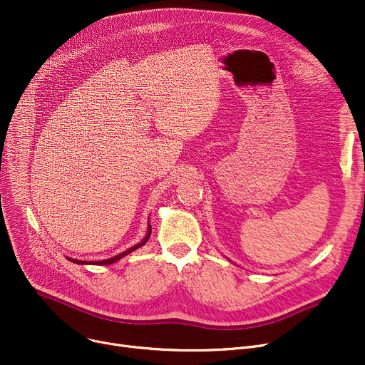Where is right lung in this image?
I'll return each mask as SVG.
<instances>
[{
	"instance_id": "right-lung-1",
	"label": "right lung",
	"mask_w": 365,
	"mask_h": 365,
	"mask_svg": "<svg viewBox=\"0 0 365 365\" xmlns=\"http://www.w3.org/2000/svg\"><path fill=\"white\" fill-rule=\"evenodd\" d=\"M149 237H150V226H149V231H148V235L143 238V241L142 242H139V244H136L134 247H131L130 250H127V252H124V253H121V255H118V256H113V257H110V259H108V260H101V262H94V264H109V263H113V262H117V260H120L121 257H124V256H127L128 253H131V252H134L136 250V248H139V247H142L143 244H146V241L149 240ZM71 262H73V263H78V264H81V263H88V262H83V260H75V259H69ZM91 264H93V262H90Z\"/></svg>"
}]
</instances>
